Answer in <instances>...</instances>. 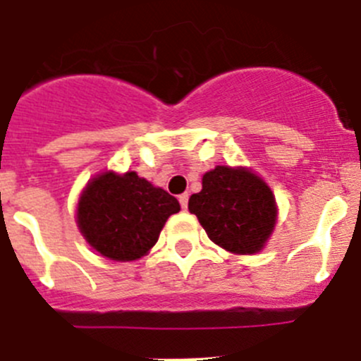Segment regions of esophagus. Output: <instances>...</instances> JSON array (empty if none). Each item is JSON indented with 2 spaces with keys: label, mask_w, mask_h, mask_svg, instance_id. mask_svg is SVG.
Returning <instances> with one entry per match:
<instances>
[{
  "label": "esophagus",
  "mask_w": 361,
  "mask_h": 361,
  "mask_svg": "<svg viewBox=\"0 0 361 361\" xmlns=\"http://www.w3.org/2000/svg\"><path fill=\"white\" fill-rule=\"evenodd\" d=\"M188 193H183V195H178V202H180V207H183V209H186L188 207Z\"/></svg>",
  "instance_id": "esophagus-1"
}]
</instances>
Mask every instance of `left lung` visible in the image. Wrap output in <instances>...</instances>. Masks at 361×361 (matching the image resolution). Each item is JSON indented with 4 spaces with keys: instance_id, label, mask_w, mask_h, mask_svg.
Returning <instances> with one entry per match:
<instances>
[{
    "instance_id": "left-lung-1",
    "label": "left lung",
    "mask_w": 361,
    "mask_h": 361,
    "mask_svg": "<svg viewBox=\"0 0 361 361\" xmlns=\"http://www.w3.org/2000/svg\"><path fill=\"white\" fill-rule=\"evenodd\" d=\"M188 209L209 240L227 252L249 256L264 249L277 221V202L263 178L245 166H216L202 177Z\"/></svg>"
}]
</instances>
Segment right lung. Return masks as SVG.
<instances>
[{"instance_id": "1", "label": "right lung", "mask_w": 361, "mask_h": 361, "mask_svg": "<svg viewBox=\"0 0 361 361\" xmlns=\"http://www.w3.org/2000/svg\"><path fill=\"white\" fill-rule=\"evenodd\" d=\"M175 197L135 171H102L85 184L77 204V226L100 256L135 261L147 256L171 214Z\"/></svg>"}]
</instances>
